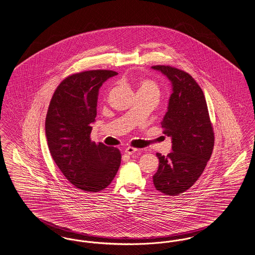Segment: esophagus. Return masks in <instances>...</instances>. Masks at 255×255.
I'll use <instances>...</instances> for the list:
<instances>
[{
    "mask_svg": "<svg viewBox=\"0 0 255 255\" xmlns=\"http://www.w3.org/2000/svg\"><path fill=\"white\" fill-rule=\"evenodd\" d=\"M136 151H137V149L136 148H132V147H127L125 149V153H127V154H132V153H135Z\"/></svg>",
    "mask_w": 255,
    "mask_h": 255,
    "instance_id": "obj_1",
    "label": "esophagus"
}]
</instances>
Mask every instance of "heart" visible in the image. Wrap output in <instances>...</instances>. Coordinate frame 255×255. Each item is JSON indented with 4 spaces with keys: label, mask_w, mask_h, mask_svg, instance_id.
<instances>
[{
    "label": "heart",
    "mask_w": 255,
    "mask_h": 255,
    "mask_svg": "<svg viewBox=\"0 0 255 255\" xmlns=\"http://www.w3.org/2000/svg\"><path fill=\"white\" fill-rule=\"evenodd\" d=\"M143 90V91H152L155 92V93H159V89L158 86L156 85L155 82L149 81V80H145L142 82H139V90Z\"/></svg>",
    "instance_id": "heart-1"
}]
</instances>
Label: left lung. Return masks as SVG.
Wrapping results in <instances>:
<instances>
[{
  "instance_id": "left-lung-1",
  "label": "left lung",
  "mask_w": 255,
  "mask_h": 255,
  "mask_svg": "<svg viewBox=\"0 0 255 255\" xmlns=\"http://www.w3.org/2000/svg\"><path fill=\"white\" fill-rule=\"evenodd\" d=\"M152 69L162 73L172 84L161 126L173 143L166 156L156 153L159 166L153 185L165 195H178L203 173L214 149V130L203 91L191 75L165 65Z\"/></svg>"
}]
</instances>
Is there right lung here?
Segmentation results:
<instances>
[{"label": "right lung", "instance_id": "obj_1", "mask_svg": "<svg viewBox=\"0 0 255 255\" xmlns=\"http://www.w3.org/2000/svg\"><path fill=\"white\" fill-rule=\"evenodd\" d=\"M118 75L110 70L74 74L57 87L45 120V135L52 157L76 188L96 193L112 182L119 171V149L92 142V123L102 83Z\"/></svg>", "mask_w": 255, "mask_h": 255}]
</instances>
